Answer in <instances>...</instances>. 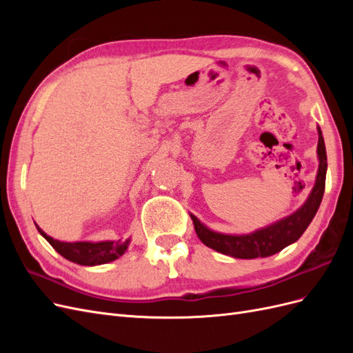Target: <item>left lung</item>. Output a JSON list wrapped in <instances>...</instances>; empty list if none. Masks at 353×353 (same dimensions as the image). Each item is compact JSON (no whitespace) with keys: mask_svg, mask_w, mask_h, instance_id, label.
<instances>
[{"mask_svg":"<svg viewBox=\"0 0 353 353\" xmlns=\"http://www.w3.org/2000/svg\"><path fill=\"white\" fill-rule=\"evenodd\" d=\"M316 153L319 165L315 184L306 201L296 212H293L292 215L249 234H223L210 230L205 223L200 222V219L194 216L193 213H190V216L194 223L197 237L201 240L203 244H206L208 248L237 259L266 258V256L279 253L284 248H287V245L297 241L305 232V230L309 227V223L312 222L319 205H321L325 190L327 153L324 137L319 126Z\"/></svg>","mask_w":353,"mask_h":353,"instance_id":"1","label":"left lung"}]
</instances>
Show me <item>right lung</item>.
I'll list each match as a JSON object with an SVG mask.
<instances>
[{
    "label": "right lung",
    "mask_w": 353,
    "mask_h": 353,
    "mask_svg": "<svg viewBox=\"0 0 353 353\" xmlns=\"http://www.w3.org/2000/svg\"><path fill=\"white\" fill-rule=\"evenodd\" d=\"M37 225V223H35ZM38 231L57 253L70 262L85 266H95L116 261L128 250L131 239L125 241H60L52 239L37 225Z\"/></svg>",
    "instance_id": "1"
}]
</instances>
